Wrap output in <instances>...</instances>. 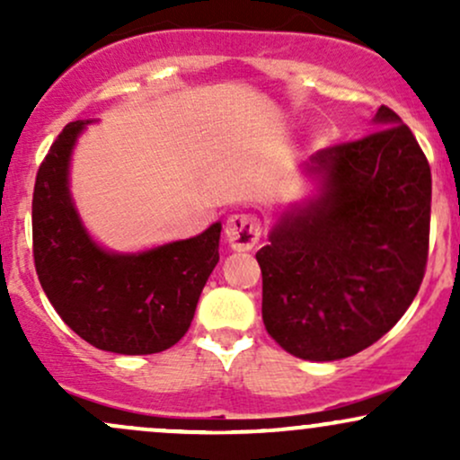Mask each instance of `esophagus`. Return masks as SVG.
<instances>
[{"instance_id":"obj_1","label":"esophagus","mask_w":460,"mask_h":460,"mask_svg":"<svg viewBox=\"0 0 460 460\" xmlns=\"http://www.w3.org/2000/svg\"><path fill=\"white\" fill-rule=\"evenodd\" d=\"M225 235L234 251H251V248L260 242V235H261L260 220H257L252 214H244V212L231 214L229 218H226Z\"/></svg>"}]
</instances>
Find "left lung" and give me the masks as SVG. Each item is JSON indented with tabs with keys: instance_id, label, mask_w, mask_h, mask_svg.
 Returning <instances> with one entry per match:
<instances>
[{
	"instance_id": "1",
	"label": "left lung",
	"mask_w": 460,
	"mask_h": 460,
	"mask_svg": "<svg viewBox=\"0 0 460 460\" xmlns=\"http://www.w3.org/2000/svg\"><path fill=\"white\" fill-rule=\"evenodd\" d=\"M376 131L326 146L305 172L320 197L283 214L257 251L261 315L283 350L337 361L378 341L404 315L429 261L430 166L387 105Z\"/></svg>"
}]
</instances>
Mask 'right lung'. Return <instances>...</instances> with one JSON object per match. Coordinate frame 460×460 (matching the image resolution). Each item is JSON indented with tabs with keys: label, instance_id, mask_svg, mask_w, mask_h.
<instances>
[{
	"label": "right lung",
	"instance_id": "right-lung-1",
	"mask_svg": "<svg viewBox=\"0 0 460 460\" xmlns=\"http://www.w3.org/2000/svg\"><path fill=\"white\" fill-rule=\"evenodd\" d=\"M88 120L68 123L39 166L31 199L34 266L47 298L82 340L119 355L175 346L218 263L220 223L136 255L108 252L84 229L68 192V162Z\"/></svg>",
	"mask_w": 460,
	"mask_h": 460
}]
</instances>
